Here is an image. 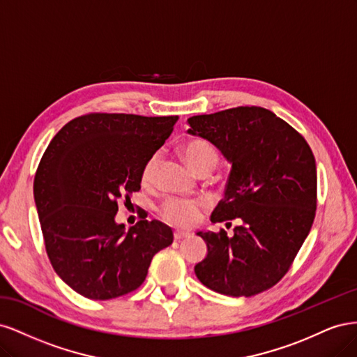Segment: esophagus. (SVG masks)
<instances>
[{"mask_svg":"<svg viewBox=\"0 0 357 357\" xmlns=\"http://www.w3.org/2000/svg\"><path fill=\"white\" fill-rule=\"evenodd\" d=\"M188 236H189V232H185V231H176V232H174V238H176L177 241L185 240V238H188Z\"/></svg>","mask_w":357,"mask_h":357,"instance_id":"esophagus-1","label":"esophagus"}]
</instances>
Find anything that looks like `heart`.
<instances>
[{
  "label": "heart",
  "instance_id": "b5f03b06",
  "mask_svg": "<svg viewBox=\"0 0 357 357\" xmlns=\"http://www.w3.org/2000/svg\"><path fill=\"white\" fill-rule=\"evenodd\" d=\"M181 156L195 172L208 167L214 169L219 162L218 150L214 149L213 144L205 142V139H190V142H188L181 147ZM158 160H159L158 155L150 156L146 160V164L143 165V169H142L143 185H150V183L155 180ZM160 215L172 225L188 228V226H192L198 222L199 205L186 199L171 198L162 204Z\"/></svg>",
  "mask_w": 357,
  "mask_h": 357
}]
</instances>
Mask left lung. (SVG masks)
Wrapping results in <instances>:
<instances>
[{
    "mask_svg": "<svg viewBox=\"0 0 357 357\" xmlns=\"http://www.w3.org/2000/svg\"><path fill=\"white\" fill-rule=\"evenodd\" d=\"M232 168L211 222L238 219L226 231L197 232L207 256L199 282L228 296H253L284 277L310 234L317 207L316 159L305 138L262 107H235L188 119Z\"/></svg>",
    "mask_w": 357,
    "mask_h": 357,
    "instance_id": "obj_1",
    "label": "left lung"
}]
</instances>
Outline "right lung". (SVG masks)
Instances as JSON below:
<instances>
[{"mask_svg": "<svg viewBox=\"0 0 357 357\" xmlns=\"http://www.w3.org/2000/svg\"><path fill=\"white\" fill-rule=\"evenodd\" d=\"M178 116L91 113L53 137L34 178L43 238L56 274L82 296L105 301L143 284L153 256L174 235L159 220L125 231L117 202L142 189L146 160Z\"/></svg>", "mask_w": 357, "mask_h": 357, "instance_id": "1", "label": "right lung"}]
</instances>
